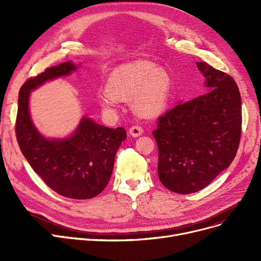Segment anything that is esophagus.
I'll list each match as a JSON object with an SVG mask.
<instances>
[{"instance_id":"1","label":"esophagus","mask_w":261,"mask_h":261,"mask_svg":"<svg viewBox=\"0 0 261 261\" xmlns=\"http://www.w3.org/2000/svg\"><path fill=\"white\" fill-rule=\"evenodd\" d=\"M143 132H144L143 128H142L141 126H139V125L132 126V127L129 129V133H130L132 136H134V138H138V136L142 135Z\"/></svg>"}]
</instances>
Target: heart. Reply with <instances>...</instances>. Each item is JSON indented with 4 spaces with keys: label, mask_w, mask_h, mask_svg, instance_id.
<instances>
[{
    "label": "heart",
    "mask_w": 261,
    "mask_h": 261,
    "mask_svg": "<svg viewBox=\"0 0 261 261\" xmlns=\"http://www.w3.org/2000/svg\"><path fill=\"white\" fill-rule=\"evenodd\" d=\"M171 88L167 72L153 62L136 60L110 74L107 90L99 94L103 108L114 110L118 99L132 98V109L141 116H154L165 108Z\"/></svg>",
    "instance_id": "heart-1"
}]
</instances>
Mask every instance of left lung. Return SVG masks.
<instances>
[{
	"label": "left lung",
	"mask_w": 261,
	"mask_h": 261,
	"mask_svg": "<svg viewBox=\"0 0 261 261\" xmlns=\"http://www.w3.org/2000/svg\"><path fill=\"white\" fill-rule=\"evenodd\" d=\"M210 89L159 117L152 132L161 183L176 194L206 187L236 156L241 138V96L229 75L197 62Z\"/></svg>",
	"instance_id": "left-lung-1"
}]
</instances>
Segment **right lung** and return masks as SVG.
I'll return each mask as SVG.
<instances>
[{"label": "right lung", "mask_w": 261, "mask_h": 261, "mask_svg": "<svg viewBox=\"0 0 261 261\" xmlns=\"http://www.w3.org/2000/svg\"><path fill=\"white\" fill-rule=\"evenodd\" d=\"M76 68L71 61L63 62L25 82L19 92L16 135L23 155L49 188L66 198L86 200L99 195L108 185L126 130L84 117L70 138L48 140L34 126L29 109L31 91Z\"/></svg>", "instance_id": "add662e5"}]
</instances>
